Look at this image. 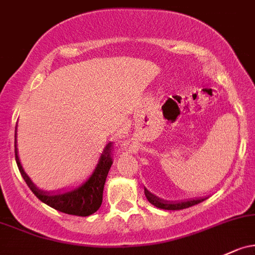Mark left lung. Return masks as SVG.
Here are the masks:
<instances>
[{"mask_svg": "<svg viewBox=\"0 0 255 255\" xmlns=\"http://www.w3.org/2000/svg\"><path fill=\"white\" fill-rule=\"evenodd\" d=\"M144 194H146L149 203L155 205L157 208H160V209H165V210L185 209V208H190L192 207V205H196L204 201V198H199V199H192V201L180 202V203H171V202H168V201H161V199L158 198V197H155L154 194L150 193L149 191H147L146 188H144Z\"/></svg>", "mask_w": 255, "mask_h": 255, "instance_id": "left-lung-1", "label": "left lung"}]
</instances>
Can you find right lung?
<instances>
[{"instance_id": "add662e5", "label": "right lung", "mask_w": 255, "mask_h": 255, "mask_svg": "<svg viewBox=\"0 0 255 255\" xmlns=\"http://www.w3.org/2000/svg\"><path fill=\"white\" fill-rule=\"evenodd\" d=\"M17 130V128H15ZM17 132V131H15ZM17 135V133H15ZM15 143V160H17V165L19 171H20L21 176L25 180L26 185L29 186L32 193L43 202L45 204L50 205L53 209L59 210V212L65 213V214L76 215V216H89L97 212L98 208L102 204L103 199V188H105V183L107 175H108L109 169H111L113 159H112V148L113 144L108 143L105 147L102 155H101L100 161H98L97 166H96L94 174L91 175L89 180L80 186L76 190L70 191V192L58 193V194H50L47 192L39 190L35 187L34 183L29 179L28 175L25 174L20 165V161L18 159L17 154V141Z\"/></svg>"}]
</instances>
